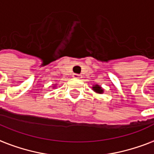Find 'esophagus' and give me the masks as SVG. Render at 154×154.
I'll return each mask as SVG.
<instances>
[{"mask_svg":"<svg viewBox=\"0 0 154 154\" xmlns=\"http://www.w3.org/2000/svg\"><path fill=\"white\" fill-rule=\"evenodd\" d=\"M72 77H74V78H80L81 76H80L79 74H76V73H74V74H72Z\"/></svg>","mask_w":154,"mask_h":154,"instance_id":"34e87169","label":"esophagus"}]
</instances>
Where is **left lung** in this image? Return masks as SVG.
<instances>
[{"mask_svg":"<svg viewBox=\"0 0 154 154\" xmlns=\"http://www.w3.org/2000/svg\"><path fill=\"white\" fill-rule=\"evenodd\" d=\"M92 90H94V92H95L96 94H102L104 93V90H103V87L100 86L99 85H93Z\"/></svg>","mask_w":154,"mask_h":154,"instance_id":"8db88e82","label":"left lung"}]
</instances>
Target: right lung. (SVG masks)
I'll list each match as a JSON object with an SVG mask.
<instances>
[{"label": "right lung", "mask_w": 154, "mask_h": 154, "mask_svg": "<svg viewBox=\"0 0 154 154\" xmlns=\"http://www.w3.org/2000/svg\"><path fill=\"white\" fill-rule=\"evenodd\" d=\"M56 84H55V85H54V86L52 88H53V89H54V88H56Z\"/></svg>", "instance_id": "add662e5"}]
</instances>
